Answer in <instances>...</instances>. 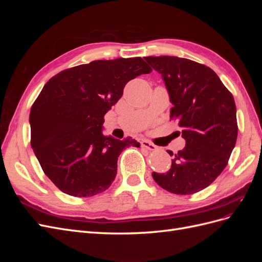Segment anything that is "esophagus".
I'll return each mask as SVG.
<instances>
[{"label":"esophagus","instance_id":"esophagus-1","mask_svg":"<svg viewBox=\"0 0 262 262\" xmlns=\"http://www.w3.org/2000/svg\"><path fill=\"white\" fill-rule=\"evenodd\" d=\"M141 146L148 149V150H155V149H157V146L154 145L153 143H150V142L147 141V140H141Z\"/></svg>","mask_w":262,"mask_h":262}]
</instances>
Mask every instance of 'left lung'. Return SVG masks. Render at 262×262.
<instances>
[{"instance_id": "obj_1", "label": "left lung", "mask_w": 262, "mask_h": 262, "mask_svg": "<svg viewBox=\"0 0 262 262\" xmlns=\"http://www.w3.org/2000/svg\"><path fill=\"white\" fill-rule=\"evenodd\" d=\"M145 61L163 77L169 94L170 118L177 119L186 146L173 154L171 167L152 173L163 189L191 194L207 188L226 167L235 146L236 106L220 77L209 67L189 59L161 55Z\"/></svg>"}]
</instances>
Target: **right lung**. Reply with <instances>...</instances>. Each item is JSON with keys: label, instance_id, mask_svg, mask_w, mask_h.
Here are the masks:
<instances>
[{"label": "right lung", "instance_id": "right-lung-1", "mask_svg": "<svg viewBox=\"0 0 262 262\" xmlns=\"http://www.w3.org/2000/svg\"><path fill=\"white\" fill-rule=\"evenodd\" d=\"M152 72L142 58L97 60L51 77L31 106L30 143L43 172L62 192L93 196L117 175L118 157L140 143L102 133L104 116L129 81Z\"/></svg>", "mask_w": 262, "mask_h": 262}]
</instances>
